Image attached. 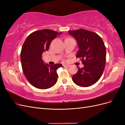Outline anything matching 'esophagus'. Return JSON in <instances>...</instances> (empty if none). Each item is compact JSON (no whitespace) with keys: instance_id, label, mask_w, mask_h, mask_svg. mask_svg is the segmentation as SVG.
<instances>
[{"instance_id":"1","label":"esophagus","mask_w":125,"mask_h":125,"mask_svg":"<svg viewBox=\"0 0 125 125\" xmlns=\"http://www.w3.org/2000/svg\"><path fill=\"white\" fill-rule=\"evenodd\" d=\"M70 65H68V64H66V63H64L63 64V67H70Z\"/></svg>"}]
</instances>
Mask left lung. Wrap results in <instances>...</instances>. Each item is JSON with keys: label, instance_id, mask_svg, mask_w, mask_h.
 <instances>
[{"label": "left lung", "instance_id": "1", "mask_svg": "<svg viewBox=\"0 0 125 125\" xmlns=\"http://www.w3.org/2000/svg\"><path fill=\"white\" fill-rule=\"evenodd\" d=\"M78 43L79 50L77 58H80L84 67L78 68L73 76L75 84L88 87L99 80L104 70L106 62V48L101 37L96 34L80 29L68 31Z\"/></svg>", "mask_w": 125, "mask_h": 125}]
</instances>
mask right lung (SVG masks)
I'll use <instances>...</instances> for the list:
<instances>
[{
  "label": "right lung",
  "mask_w": 125,
  "mask_h": 125,
  "mask_svg": "<svg viewBox=\"0 0 125 125\" xmlns=\"http://www.w3.org/2000/svg\"><path fill=\"white\" fill-rule=\"evenodd\" d=\"M61 34L48 29L36 31L30 34L23 44L21 51L22 70L28 81L36 88L49 89L57 81L56 70L62 65L45 64L42 55L48 51L52 41Z\"/></svg>",
  "instance_id": "obj_1"
}]
</instances>
